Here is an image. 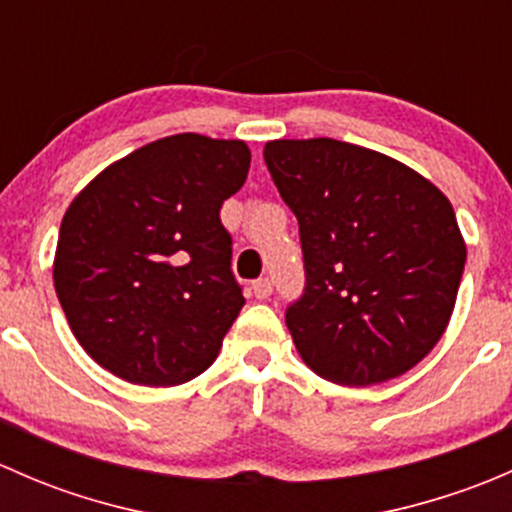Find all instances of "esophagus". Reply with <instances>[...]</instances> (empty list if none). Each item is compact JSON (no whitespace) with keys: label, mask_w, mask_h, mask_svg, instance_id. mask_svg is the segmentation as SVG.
Listing matches in <instances>:
<instances>
[{"label":"esophagus","mask_w":512,"mask_h":512,"mask_svg":"<svg viewBox=\"0 0 512 512\" xmlns=\"http://www.w3.org/2000/svg\"><path fill=\"white\" fill-rule=\"evenodd\" d=\"M252 294H255V299H267L272 294V280H257L252 282Z\"/></svg>","instance_id":"1"}]
</instances>
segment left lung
<instances>
[{
    "label": "left lung",
    "mask_w": 512,
    "mask_h": 512,
    "mask_svg": "<svg viewBox=\"0 0 512 512\" xmlns=\"http://www.w3.org/2000/svg\"><path fill=\"white\" fill-rule=\"evenodd\" d=\"M265 163L299 223L307 270L287 329L339 386L414 369L451 322L466 240L446 195L401 160L334 138H280Z\"/></svg>",
    "instance_id": "left-lung-1"
}]
</instances>
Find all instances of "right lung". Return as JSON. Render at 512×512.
<instances>
[{
	"label": "right lung",
	"instance_id": "add662e5",
	"mask_svg": "<svg viewBox=\"0 0 512 512\" xmlns=\"http://www.w3.org/2000/svg\"><path fill=\"white\" fill-rule=\"evenodd\" d=\"M250 160L245 141L175 133L113 160L71 200L54 287L98 366L178 386L213 364L245 304L220 208Z\"/></svg>",
	"mask_w": 512,
	"mask_h": 512
}]
</instances>
